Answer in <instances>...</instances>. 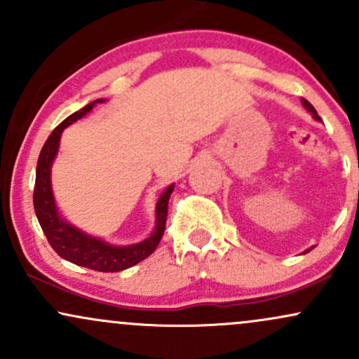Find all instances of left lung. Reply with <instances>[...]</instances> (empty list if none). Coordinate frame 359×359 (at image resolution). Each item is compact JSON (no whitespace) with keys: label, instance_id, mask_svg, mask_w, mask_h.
Here are the masks:
<instances>
[{"label":"left lung","instance_id":"obj_1","mask_svg":"<svg viewBox=\"0 0 359 359\" xmlns=\"http://www.w3.org/2000/svg\"><path fill=\"white\" fill-rule=\"evenodd\" d=\"M302 104H304V108H306V109L309 111V113H311V114H312V118H314V119H316V121H320L319 114H317V111L314 109V106H312V104H311V102H309V101H306V100H302ZM311 250H312V248H311ZM307 251H309V250H306V251H304V253H307Z\"/></svg>","mask_w":359,"mask_h":359}]
</instances>
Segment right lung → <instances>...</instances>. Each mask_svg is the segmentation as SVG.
I'll return each instance as SVG.
<instances>
[{
	"label": "right lung",
	"mask_w": 359,
	"mask_h": 359,
	"mask_svg": "<svg viewBox=\"0 0 359 359\" xmlns=\"http://www.w3.org/2000/svg\"><path fill=\"white\" fill-rule=\"evenodd\" d=\"M104 101L106 100H96L86 104L82 109L72 113L47 138L42 151H40L39 162H36L34 208L36 219L42 226L45 236H47L50 246L60 258L67 259L74 265L86 266L89 270L106 271V273L111 271L113 273V271H121L137 265L142 259L150 257L158 246L162 234L165 231L168 199H170V194L174 192V184L168 185L156 201L155 229L151 231L150 236L145 238L143 241L135 243V245H111V243L101 240V238L84 233L60 216L52 191V163L55 160L57 151H59L62 131L71 126L72 123H76L77 119L84 118L86 114L90 113L94 106L101 104Z\"/></svg>",
	"instance_id": "1"
}]
</instances>
